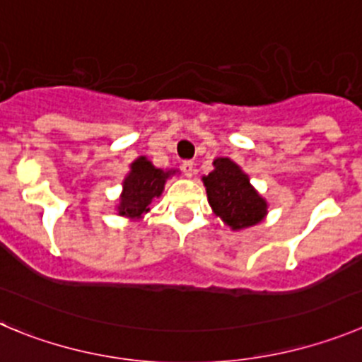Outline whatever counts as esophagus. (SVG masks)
Returning a JSON list of instances; mask_svg holds the SVG:
<instances>
[{"label": "esophagus", "mask_w": 362, "mask_h": 362, "mask_svg": "<svg viewBox=\"0 0 362 362\" xmlns=\"http://www.w3.org/2000/svg\"><path fill=\"white\" fill-rule=\"evenodd\" d=\"M182 171H184L185 177H193V173H194V162L193 160L182 162Z\"/></svg>", "instance_id": "34e87169"}]
</instances>
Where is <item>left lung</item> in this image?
I'll return each instance as SVG.
<instances>
[{
    "instance_id": "1",
    "label": "left lung",
    "mask_w": 362,
    "mask_h": 362,
    "mask_svg": "<svg viewBox=\"0 0 362 362\" xmlns=\"http://www.w3.org/2000/svg\"><path fill=\"white\" fill-rule=\"evenodd\" d=\"M207 198L214 213L233 229L258 223L267 204L249 184V177L229 158H216L214 171L204 177Z\"/></svg>"
}]
</instances>
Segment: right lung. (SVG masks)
Returning a JSON list of instances; mask_svg holds the SVG:
<instances>
[{"instance_id":"obj_1","label":"right lung","mask_w":362,"mask_h":362,"mask_svg":"<svg viewBox=\"0 0 362 362\" xmlns=\"http://www.w3.org/2000/svg\"><path fill=\"white\" fill-rule=\"evenodd\" d=\"M169 173L151 165V162L141 157L132 164V173L124 180V193L120 198L119 213L139 218L148 211L153 198L160 197L165 178Z\"/></svg>"}]
</instances>
